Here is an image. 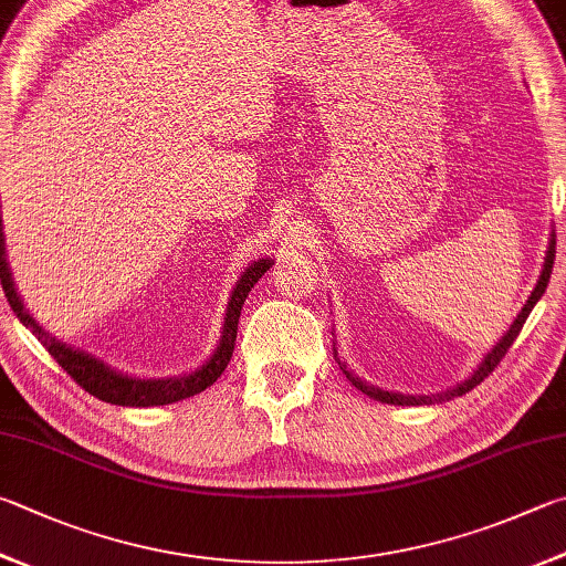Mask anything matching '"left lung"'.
<instances>
[{"instance_id": "8db88e82", "label": "left lung", "mask_w": 566, "mask_h": 566, "mask_svg": "<svg viewBox=\"0 0 566 566\" xmlns=\"http://www.w3.org/2000/svg\"><path fill=\"white\" fill-rule=\"evenodd\" d=\"M554 244H557V234H552V242H549V250H547V260H544L542 276H539L537 286H534V292H532V296L527 300V304L522 306V312L517 314L515 322H512L510 332L500 338V344H497L495 348H492V352L485 356V361H482V364L478 366V371L472 374V376L468 378V381L458 384L455 388H450V390H446V394H440V396H400V394H388V390H381V388H374V386L364 384L361 378H356L352 371H346V364L338 361V356L334 354L338 368H342L344 376H346L348 381H352L358 390H361V394L371 396L374 400H384V403H394V406H423V403L428 406V403H436V400H450V398H455V396L468 394V390H472L478 384L485 381V378H488L492 371H495L497 364L502 361V356L507 354V348H510L512 344H515V338L520 336L522 326H525L530 312L534 310V304L539 302V296L544 294V290H547V282H549V274H552V264H554V254H557V250H554Z\"/></svg>"}]
</instances>
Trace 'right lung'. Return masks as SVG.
<instances>
[{
	"instance_id": "1",
	"label": "right lung",
	"mask_w": 566,
	"mask_h": 566,
	"mask_svg": "<svg viewBox=\"0 0 566 566\" xmlns=\"http://www.w3.org/2000/svg\"><path fill=\"white\" fill-rule=\"evenodd\" d=\"M270 264H272L270 260L254 262L250 270L240 276V282H238V286H234V292L230 296L222 342L208 364L198 368L195 374L182 376V378H166V381H140V378H128L123 374L111 371L108 366L96 361L94 356L74 352V348L59 344L56 338H51L46 332H41V326L24 312V304H22V300H19V294L14 290L12 274H9L7 256H4V234H2V290H4L9 306H12L14 314L19 316V322L32 328L39 342L46 346V352L56 358V364L64 368V371L74 378L81 388L88 390V394L96 396L98 400H106V403H113V406L146 408V406L178 403V400H182V398L202 394L205 388L218 381L220 374L228 368L232 352H234V338H238V322H240L242 304H244V300H248L252 286L260 282V276L270 270Z\"/></svg>"
}]
</instances>
